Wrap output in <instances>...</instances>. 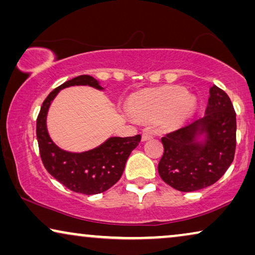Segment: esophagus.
Instances as JSON below:
<instances>
[{
	"mask_svg": "<svg viewBox=\"0 0 255 255\" xmlns=\"http://www.w3.org/2000/svg\"><path fill=\"white\" fill-rule=\"evenodd\" d=\"M151 138H153L152 132H149V131H144V132H142V134H141V140L142 141L148 140V139H151Z\"/></svg>",
	"mask_w": 255,
	"mask_h": 255,
	"instance_id": "obj_1",
	"label": "esophagus"
}]
</instances>
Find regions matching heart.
Masks as SVG:
<instances>
[{
  "mask_svg": "<svg viewBox=\"0 0 255 255\" xmlns=\"http://www.w3.org/2000/svg\"><path fill=\"white\" fill-rule=\"evenodd\" d=\"M196 103L195 96L186 94L181 87H166L133 97L130 110L135 118L147 121L167 114V121L177 124L193 113Z\"/></svg>",
  "mask_w": 255,
  "mask_h": 255,
  "instance_id": "obj_1",
  "label": "heart"
}]
</instances>
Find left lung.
I'll use <instances>...</instances> for the list:
<instances>
[{"label":"left lung","mask_w":255,"mask_h":255,"mask_svg":"<svg viewBox=\"0 0 255 255\" xmlns=\"http://www.w3.org/2000/svg\"><path fill=\"white\" fill-rule=\"evenodd\" d=\"M209 93L203 117L161 138L159 175L184 193L214 184L235 158L237 121L232 102L217 86H212Z\"/></svg>","instance_id":"obj_1"}]
</instances>
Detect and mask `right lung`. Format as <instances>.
Masks as SVG:
<instances>
[{
    "instance_id": "1",
    "label": "right lung",
    "mask_w": 255,
    "mask_h": 255,
    "mask_svg": "<svg viewBox=\"0 0 255 255\" xmlns=\"http://www.w3.org/2000/svg\"><path fill=\"white\" fill-rule=\"evenodd\" d=\"M72 86L104 88L90 75H80L68 80L48 94L37 118V140L41 161L48 173L75 193L95 195L103 193L121 179L131 152L137 147L141 135L110 137L103 144L85 152H68L55 145L47 131L46 118L50 106L61 89Z\"/></svg>"
}]
</instances>
